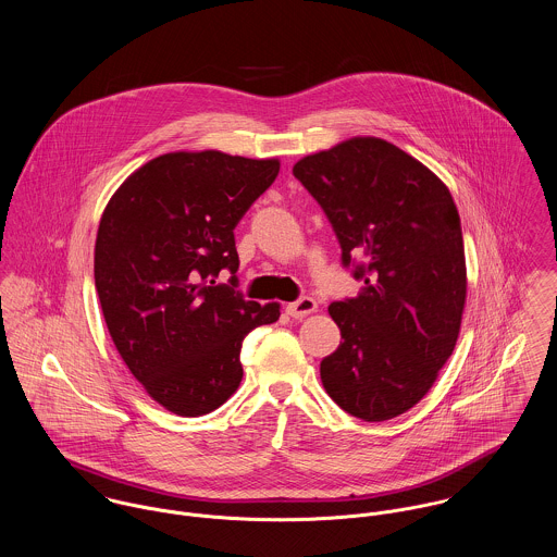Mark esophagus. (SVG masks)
<instances>
[{
	"label": "esophagus",
	"mask_w": 557,
	"mask_h": 557,
	"mask_svg": "<svg viewBox=\"0 0 557 557\" xmlns=\"http://www.w3.org/2000/svg\"><path fill=\"white\" fill-rule=\"evenodd\" d=\"M315 309H318V302H315L311 296H302V298H298L296 302L287 305V315H292V318H305V315H311Z\"/></svg>",
	"instance_id": "obj_1"
}]
</instances>
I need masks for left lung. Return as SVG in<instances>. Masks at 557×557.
I'll return each instance as SVG.
<instances>
[{"label":"left lung","mask_w":557,"mask_h":557,"mask_svg":"<svg viewBox=\"0 0 557 557\" xmlns=\"http://www.w3.org/2000/svg\"><path fill=\"white\" fill-rule=\"evenodd\" d=\"M294 175L364 283L327 309L343 343L321 360L323 388L360 420H391L429 393L457 345L468 289L457 206L435 173L375 137L305 157Z\"/></svg>","instance_id":"left-lung-1"}]
</instances>
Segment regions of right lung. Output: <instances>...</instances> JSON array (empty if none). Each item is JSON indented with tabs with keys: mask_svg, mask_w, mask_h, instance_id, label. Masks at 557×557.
Returning <instances> with one entry per match:
<instances>
[{
	"mask_svg": "<svg viewBox=\"0 0 557 557\" xmlns=\"http://www.w3.org/2000/svg\"><path fill=\"white\" fill-rule=\"evenodd\" d=\"M278 160L173 152L137 169L107 203L94 250L109 334L148 395L177 416L221 407L242 382V341L281 318L238 292L234 230ZM227 269L230 284H216Z\"/></svg>",
	"mask_w": 557,
	"mask_h": 557,
	"instance_id": "add662e5",
	"label": "right lung"
}]
</instances>
